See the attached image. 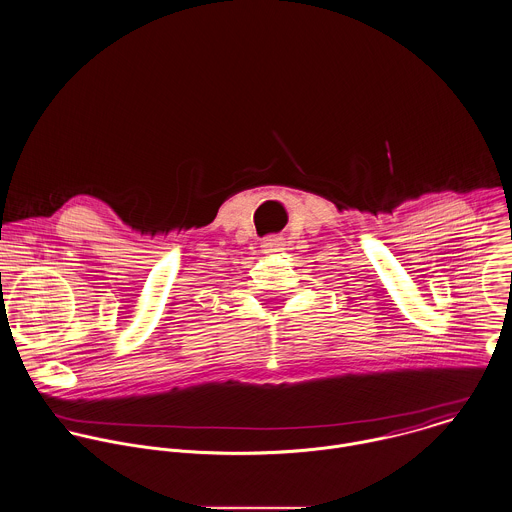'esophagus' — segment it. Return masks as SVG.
Returning a JSON list of instances; mask_svg holds the SVG:
<instances>
[{"label":"esophagus","instance_id":"34e87169","mask_svg":"<svg viewBox=\"0 0 512 512\" xmlns=\"http://www.w3.org/2000/svg\"><path fill=\"white\" fill-rule=\"evenodd\" d=\"M261 247L265 253H279L285 249V239L281 235H269L263 239Z\"/></svg>","mask_w":512,"mask_h":512}]
</instances>
